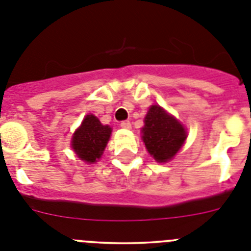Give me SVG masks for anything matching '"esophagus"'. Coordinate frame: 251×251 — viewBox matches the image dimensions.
<instances>
[{
  "label": "esophagus",
  "instance_id": "1",
  "mask_svg": "<svg viewBox=\"0 0 251 251\" xmlns=\"http://www.w3.org/2000/svg\"><path fill=\"white\" fill-rule=\"evenodd\" d=\"M121 127L124 128V129H130V128H132V124H130L129 121H123L121 123Z\"/></svg>",
  "mask_w": 251,
  "mask_h": 251
}]
</instances>
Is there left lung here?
I'll list each match as a JSON object with an SVG mask.
<instances>
[{
	"mask_svg": "<svg viewBox=\"0 0 251 251\" xmlns=\"http://www.w3.org/2000/svg\"><path fill=\"white\" fill-rule=\"evenodd\" d=\"M143 142L151 156L158 162H167L179 151L187 137L183 126L159 105H152L142 128Z\"/></svg>",
	"mask_w": 251,
	"mask_h": 251,
	"instance_id": "obj_1",
	"label": "left lung"
}]
</instances>
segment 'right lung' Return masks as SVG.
<instances>
[{"mask_svg":"<svg viewBox=\"0 0 251 251\" xmlns=\"http://www.w3.org/2000/svg\"><path fill=\"white\" fill-rule=\"evenodd\" d=\"M110 133L112 128L103 126L95 115H86L80 128L74 133L72 142L73 150L80 159L94 163L103 154Z\"/></svg>","mask_w":251,"mask_h":251,"instance_id":"right-lung-1","label":"right lung"}]
</instances>
